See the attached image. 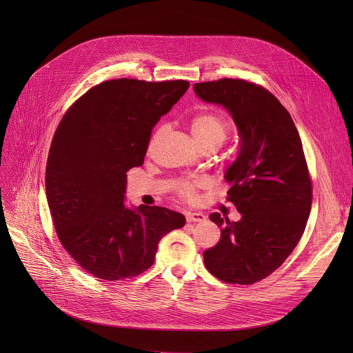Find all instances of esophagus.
<instances>
[{
	"label": "esophagus",
	"instance_id": "esophagus-1",
	"mask_svg": "<svg viewBox=\"0 0 353 353\" xmlns=\"http://www.w3.org/2000/svg\"><path fill=\"white\" fill-rule=\"evenodd\" d=\"M186 220L190 221V223L192 221H205L206 216L199 212H186Z\"/></svg>",
	"mask_w": 353,
	"mask_h": 353
}]
</instances>
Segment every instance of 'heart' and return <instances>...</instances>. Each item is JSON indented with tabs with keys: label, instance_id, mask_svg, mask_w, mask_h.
I'll return each mask as SVG.
<instances>
[{
	"label": "heart",
	"instance_id": "obj_1",
	"mask_svg": "<svg viewBox=\"0 0 353 353\" xmlns=\"http://www.w3.org/2000/svg\"><path fill=\"white\" fill-rule=\"evenodd\" d=\"M163 132H164V127L157 130V133L152 139V144L161 136ZM190 132L200 148L205 145L219 147L226 140L228 133H229V127H228V123L220 116L205 113V114H197L196 117L192 119ZM203 184H205V181H201V180L183 181L179 186V192L183 197L193 199L196 190L199 188H201Z\"/></svg>",
	"mask_w": 353,
	"mask_h": 353
}]
</instances>
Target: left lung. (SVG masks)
Masks as SVG:
<instances>
[{
    "instance_id": "obj_1",
    "label": "left lung",
    "mask_w": 353,
    "mask_h": 353,
    "mask_svg": "<svg viewBox=\"0 0 353 353\" xmlns=\"http://www.w3.org/2000/svg\"><path fill=\"white\" fill-rule=\"evenodd\" d=\"M193 90L201 101L223 107L239 134V153L225 180L242 217L209 216L221 236L203 252L205 266L223 282L252 285L279 268L305 232L312 184L302 141L288 110L261 85L221 79Z\"/></svg>"
}]
</instances>
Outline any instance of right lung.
Here are the masks:
<instances>
[{
  "label": "right lung",
  "instance_id": "add662e5",
  "mask_svg": "<svg viewBox=\"0 0 353 353\" xmlns=\"http://www.w3.org/2000/svg\"><path fill=\"white\" fill-rule=\"evenodd\" d=\"M189 87L184 80L104 81L55 130L46 169L50 213L63 248L99 279L147 270L161 237L186 223L181 213L124 201L125 173L143 164L153 127Z\"/></svg>",
  "mask_w": 353,
  "mask_h": 353
}]
</instances>
